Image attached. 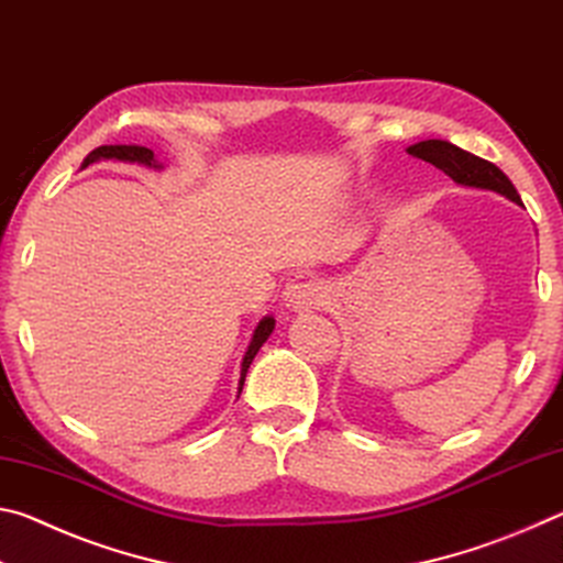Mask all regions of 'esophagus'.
<instances>
[{"instance_id":"34e87169","label":"esophagus","mask_w":563,"mask_h":563,"mask_svg":"<svg viewBox=\"0 0 563 563\" xmlns=\"http://www.w3.org/2000/svg\"><path fill=\"white\" fill-rule=\"evenodd\" d=\"M330 298V290L328 285L322 280H300V283H290L288 288H285V305H288L290 310H312V308H320V305H325Z\"/></svg>"}]
</instances>
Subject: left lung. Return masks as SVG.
I'll return each mask as SVG.
<instances>
[{
  "instance_id": "8db88e82",
  "label": "left lung",
  "mask_w": 563,
  "mask_h": 563,
  "mask_svg": "<svg viewBox=\"0 0 563 563\" xmlns=\"http://www.w3.org/2000/svg\"><path fill=\"white\" fill-rule=\"evenodd\" d=\"M407 154L422 158V161H427V164H432L440 170H444V174L450 176L454 184L497 190V194L507 196L509 201L521 206L517 188H514V184L501 168L489 164V161L470 154V151L450 144V141H440V139L419 141V144L407 148Z\"/></svg>"
}]
</instances>
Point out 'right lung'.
Here are the masks:
<instances>
[{
    "label": "right lung",
    "instance_id": "right-lung-1",
    "mask_svg": "<svg viewBox=\"0 0 563 563\" xmlns=\"http://www.w3.org/2000/svg\"><path fill=\"white\" fill-rule=\"evenodd\" d=\"M99 158L136 161V164H144V166H154V168H158L156 158H154V151L146 148V146H136V144H129V146H126V144H119V146H99V148H93L91 154H89L87 158H84V168H87L89 164H93V161H99ZM273 328H275V320H273V318H263V320H261V325L255 328L251 345H247V352H245V357H243V365H241V387H238V389H243L247 367H251L253 357L258 355V350L263 347V342L268 340V335L273 332Z\"/></svg>",
    "mask_w": 563,
    "mask_h": 563
}]
</instances>
